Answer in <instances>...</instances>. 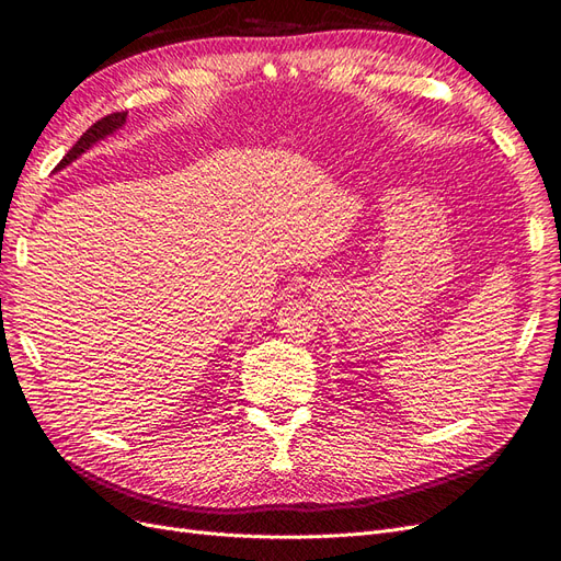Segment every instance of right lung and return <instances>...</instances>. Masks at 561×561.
Masks as SVG:
<instances>
[{
  "label": "right lung",
  "instance_id": "obj_1",
  "mask_svg": "<svg viewBox=\"0 0 561 561\" xmlns=\"http://www.w3.org/2000/svg\"><path fill=\"white\" fill-rule=\"evenodd\" d=\"M124 122H126V112H112V115H107V117L95 122V124L91 126V129L75 142L72 150L60 159L58 169H62V167H68L70 162H75V159H77L79 154H82V152H87V150L93 146V142H99L101 138L110 136L112 131H117Z\"/></svg>",
  "mask_w": 561,
  "mask_h": 561
}]
</instances>
